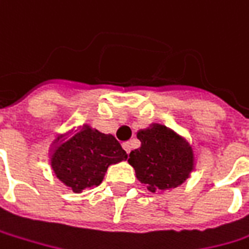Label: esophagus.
Instances as JSON below:
<instances>
[{
  "mask_svg": "<svg viewBox=\"0 0 249 249\" xmlns=\"http://www.w3.org/2000/svg\"><path fill=\"white\" fill-rule=\"evenodd\" d=\"M123 148H124V151H126L127 154H130V151H131V144H130V142H124V144H123Z\"/></svg>",
  "mask_w": 249,
  "mask_h": 249,
  "instance_id": "esophagus-1",
  "label": "esophagus"
}]
</instances>
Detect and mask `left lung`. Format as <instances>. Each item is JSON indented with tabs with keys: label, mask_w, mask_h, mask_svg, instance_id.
Returning <instances> with one entry per match:
<instances>
[{
	"label": "left lung",
	"mask_w": 249,
	"mask_h": 249,
	"mask_svg": "<svg viewBox=\"0 0 249 249\" xmlns=\"http://www.w3.org/2000/svg\"><path fill=\"white\" fill-rule=\"evenodd\" d=\"M141 147L131 151L129 163L136 177L151 193H163L181 186L190 177L196 155L191 145L162 124L140 130Z\"/></svg>",
	"instance_id": "1"
}]
</instances>
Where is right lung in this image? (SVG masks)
Here are the masks:
<instances>
[{"label":"right lung","instance_id":"add662e5","mask_svg":"<svg viewBox=\"0 0 249 249\" xmlns=\"http://www.w3.org/2000/svg\"><path fill=\"white\" fill-rule=\"evenodd\" d=\"M127 159L126 151L110 134L84 124L51 155L55 176L74 194L100 186L110 165Z\"/></svg>","mask_w":249,"mask_h":249}]
</instances>
